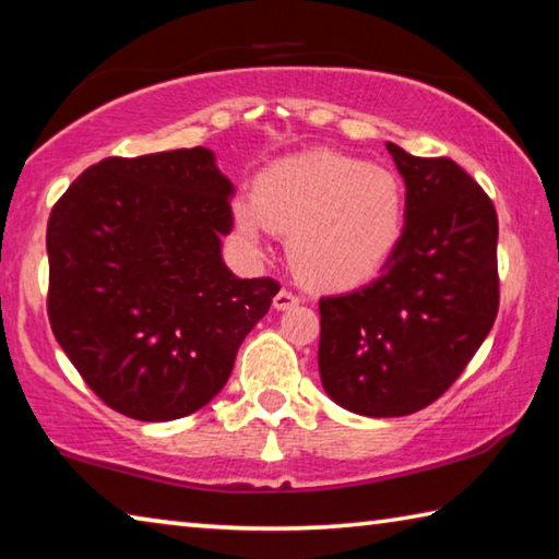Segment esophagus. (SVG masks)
Here are the masks:
<instances>
[{"label":"esophagus","mask_w":559,"mask_h":559,"mask_svg":"<svg viewBox=\"0 0 559 559\" xmlns=\"http://www.w3.org/2000/svg\"><path fill=\"white\" fill-rule=\"evenodd\" d=\"M301 301V297L297 295V292H292V289H287V287H282L277 295H274V309H289V307H297Z\"/></svg>","instance_id":"obj_1"}]
</instances>
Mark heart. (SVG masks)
Wrapping results in <instances>:
<instances>
[{
  "instance_id": "heart-1",
  "label": "heart",
  "mask_w": 559,
  "mask_h": 559,
  "mask_svg": "<svg viewBox=\"0 0 559 559\" xmlns=\"http://www.w3.org/2000/svg\"><path fill=\"white\" fill-rule=\"evenodd\" d=\"M406 193L391 170L342 153L277 160L254 182V200L235 205L245 242L289 233V258L314 285L344 287L371 277L404 233Z\"/></svg>"
}]
</instances>
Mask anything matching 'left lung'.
<instances>
[{"mask_svg": "<svg viewBox=\"0 0 559 559\" xmlns=\"http://www.w3.org/2000/svg\"><path fill=\"white\" fill-rule=\"evenodd\" d=\"M406 182V225L369 285L319 299V377L359 416H408L461 377L500 305L498 215L451 158L386 143Z\"/></svg>", "mask_w": 559, "mask_h": 559, "instance_id": "obj_1", "label": "left lung"}]
</instances>
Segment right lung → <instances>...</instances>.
I'll return each mask as SVG.
<instances>
[{
  "label": "right lung",
  "instance_id": "obj_1",
  "mask_svg": "<svg viewBox=\"0 0 559 559\" xmlns=\"http://www.w3.org/2000/svg\"><path fill=\"white\" fill-rule=\"evenodd\" d=\"M233 182L207 148L104 158L47 225L51 332L118 414L173 420L213 401L280 285L225 267Z\"/></svg>",
  "mask_w": 559,
  "mask_h": 559
}]
</instances>
